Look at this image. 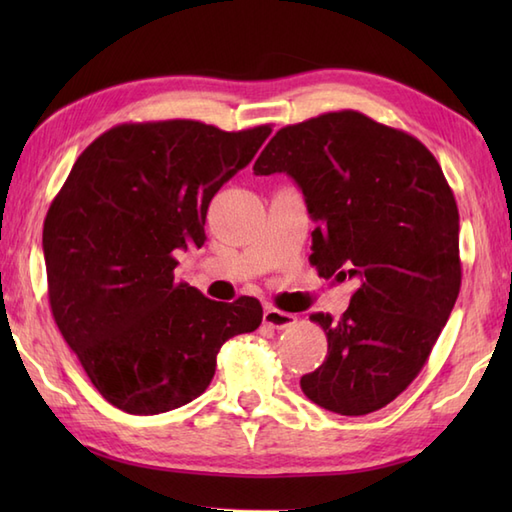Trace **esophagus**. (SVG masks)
Segmentation results:
<instances>
[{
    "label": "esophagus",
    "instance_id": "34e87169",
    "mask_svg": "<svg viewBox=\"0 0 512 512\" xmlns=\"http://www.w3.org/2000/svg\"><path fill=\"white\" fill-rule=\"evenodd\" d=\"M292 323H295V314L277 310V308H266L264 310V325H268V328L286 330V328H290Z\"/></svg>",
    "mask_w": 512,
    "mask_h": 512
}]
</instances>
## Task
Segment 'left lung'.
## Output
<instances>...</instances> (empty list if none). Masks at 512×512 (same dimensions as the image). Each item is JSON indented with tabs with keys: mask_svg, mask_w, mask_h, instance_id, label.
<instances>
[{
	"mask_svg": "<svg viewBox=\"0 0 512 512\" xmlns=\"http://www.w3.org/2000/svg\"><path fill=\"white\" fill-rule=\"evenodd\" d=\"M253 171L299 184L319 224V275L358 279L341 319L310 314L328 356L301 376L303 394L341 416L383 409L420 374L460 295V215L438 160L402 129L343 110L281 127Z\"/></svg>",
	"mask_w": 512,
	"mask_h": 512,
	"instance_id": "8db88e82",
	"label": "left lung"
}]
</instances>
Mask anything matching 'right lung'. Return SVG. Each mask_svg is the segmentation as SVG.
Returning a JSON list of instances; mask_svg holds the SVG:
<instances>
[{
  "label": "right lung",
  "instance_id": "1",
  "mask_svg": "<svg viewBox=\"0 0 512 512\" xmlns=\"http://www.w3.org/2000/svg\"><path fill=\"white\" fill-rule=\"evenodd\" d=\"M273 132L187 118L123 123L76 158L43 222L54 323L99 394L134 416L187 405L217 352L253 332L255 297L206 299L176 281L173 250L204 244L213 195Z\"/></svg>",
  "mask_w": 512,
  "mask_h": 512
}]
</instances>
